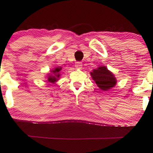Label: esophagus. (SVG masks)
Returning a JSON list of instances; mask_svg holds the SVG:
<instances>
[{"label": "esophagus", "instance_id": "1", "mask_svg": "<svg viewBox=\"0 0 153 153\" xmlns=\"http://www.w3.org/2000/svg\"><path fill=\"white\" fill-rule=\"evenodd\" d=\"M75 66L76 67V68L78 69H81L82 67V63L81 62H76L75 64Z\"/></svg>", "mask_w": 153, "mask_h": 153}]
</instances>
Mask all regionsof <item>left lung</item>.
<instances>
[{"label":"left lung","mask_w":153,"mask_h":153,"mask_svg":"<svg viewBox=\"0 0 153 153\" xmlns=\"http://www.w3.org/2000/svg\"><path fill=\"white\" fill-rule=\"evenodd\" d=\"M90 75L101 90L107 91L117 85V80L115 75L104 65L93 69L90 72Z\"/></svg>","instance_id":"1"}]
</instances>
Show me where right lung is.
<instances>
[{
    "label": "right lung",
    "instance_id": "add662e5",
    "mask_svg": "<svg viewBox=\"0 0 153 153\" xmlns=\"http://www.w3.org/2000/svg\"><path fill=\"white\" fill-rule=\"evenodd\" d=\"M61 70H62V68L61 66H58L54 68L53 69L50 71V73H48L47 76H46L47 81H49L51 83H53V84H54L56 82H57L59 80L60 77L61 75Z\"/></svg>",
    "mask_w": 153,
    "mask_h": 153
}]
</instances>
